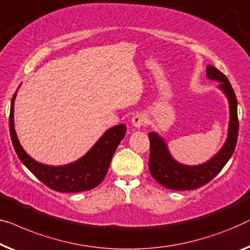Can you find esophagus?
Here are the masks:
<instances>
[{"instance_id":"1","label":"esophagus","mask_w":250,"mask_h":250,"mask_svg":"<svg viewBox=\"0 0 250 250\" xmlns=\"http://www.w3.org/2000/svg\"><path fill=\"white\" fill-rule=\"evenodd\" d=\"M146 123H147V117L146 115L143 113H137L136 115H134L132 118L133 126H135L137 128L142 127V126H146Z\"/></svg>"}]
</instances>
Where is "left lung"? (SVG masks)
Returning <instances> with one entry per match:
<instances>
[{"mask_svg":"<svg viewBox=\"0 0 250 250\" xmlns=\"http://www.w3.org/2000/svg\"><path fill=\"white\" fill-rule=\"evenodd\" d=\"M206 74L211 80L220 82L219 88L226 93L229 100L230 122L228 139L222 149L211 160L203 165L189 167V166L180 165L173 160L161 137L157 133H149L150 172L160 185L169 189L189 190L206 185L221 171L236 149L238 132H239L236 95L228 78L218 68L208 65L206 67Z\"/></svg>","mask_w":250,"mask_h":250,"instance_id":"1","label":"left lung"}]
</instances>
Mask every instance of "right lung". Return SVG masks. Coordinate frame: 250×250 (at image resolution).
I'll use <instances>...</instances> for the list:
<instances>
[{
	"mask_svg": "<svg viewBox=\"0 0 250 250\" xmlns=\"http://www.w3.org/2000/svg\"><path fill=\"white\" fill-rule=\"evenodd\" d=\"M16 93L12 97L10 108V135L14 150L21 162L50 189L61 193H79L95 188L103 182L109 168L111 158L118 144L125 136L126 126L124 124L114 126L100 137L91 150L73 164L50 167L29 157L18 141L13 125V104Z\"/></svg>",
	"mask_w": 250,
	"mask_h": 250,
	"instance_id": "1",
	"label": "right lung"
}]
</instances>
